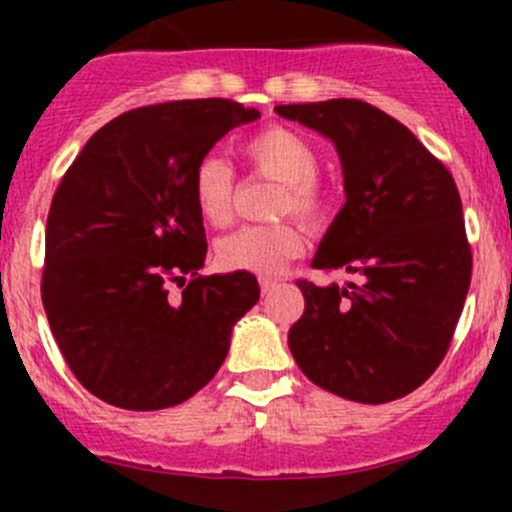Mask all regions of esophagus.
<instances>
[{"instance_id": "34e87169", "label": "esophagus", "mask_w": 512, "mask_h": 512, "mask_svg": "<svg viewBox=\"0 0 512 512\" xmlns=\"http://www.w3.org/2000/svg\"><path fill=\"white\" fill-rule=\"evenodd\" d=\"M260 287L262 294H270L275 292L277 287H282V280H277V277H260Z\"/></svg>"}]
</instances>
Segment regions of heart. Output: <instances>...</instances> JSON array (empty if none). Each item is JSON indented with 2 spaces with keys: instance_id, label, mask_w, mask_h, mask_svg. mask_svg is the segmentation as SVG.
<instances>
[{
  "instance_id": "obj_1",
  "label": "heart",
  "mask_w": 512,
  "mask_h": 512,
  "mask_svg": "<svg viewBox=\"0 0 512 512\" xmlns=\"http://www.w3.org/2000/svg\"><path fill=\"white\" fill-rule=\"evenodd\" d=\"M242 156L265 178L282 183L277 213H294L317 227L329 215V195L317 183L319 156L312 143L285 126H267L242 143ZM193 200L210 225L230 223L235 205V170L220 156H205L193 170ZM304 237L297 223L247 225L218 242V262L225 270L275 275L302 252Z\"/></svg>"
}]
</instances>
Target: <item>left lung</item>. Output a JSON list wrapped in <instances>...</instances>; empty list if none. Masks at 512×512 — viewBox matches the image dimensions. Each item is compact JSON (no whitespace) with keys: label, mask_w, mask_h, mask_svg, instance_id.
I'll use <instances>...</instances> for the list:
<instances>
[{"label":"left lung","mask_w":512,"mask_h":512,"mask_svg":"<svg viewBox=\"0 0 512 512\" xmlns=\"http://www.w3.org/2000/svg\"><path fill=\"white\" fill-rule=\"evenodd\" d=\"M275 111L337 148L347 203L312 267L354 277L297 282L304 314L289 329V352L312 384L342 399H401L443 361L471 287L456 183L404 123L359 98Z\"/></svg>","instance_id":"8db88e82"}]
</instances>
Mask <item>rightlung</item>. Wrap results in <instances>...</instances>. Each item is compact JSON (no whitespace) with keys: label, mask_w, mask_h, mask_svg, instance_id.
<instances>
[{"label":"right lung","mask_w":512,"mask_h":512,"mask_svg":"<svg viewBox=\"0 0 512 512\" xmlns=\"http://www.w3.org/2000/svg\"><path fill=\"white\" fill-rule=\"evenodd\" d=\"M260 111L227 98L133 108L89 138L46 220L41 302L84 389L128 411L183 404L223 366L260 299L250 272L200 275L193 170ZM184 292L169 294V285Z\"/></svg>","instance_id":"1"}]
</instances>
